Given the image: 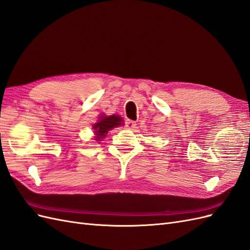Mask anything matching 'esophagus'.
<instances>
[{
  "label": "esophagus",
  "mask_w": 250,
  "mask_h": 250,
  "mask_svg": "<svg viewBox=\"0 0 250 250\" xmlns=\"http://www.w3.org/2000/svg\"><path fill=\"white\" fill-rule=\"evenodd\" d=\"M135 122H133V121H131V120H126V122H125V126H126V128L127 129H133V128H135Z\"/></svg>",
  "instance_id": "1"
}]
</instances>
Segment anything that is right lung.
I'll use <instances>...</instances> for the list:
<instances>
[{
	"instance_id": "add662e5",
	"label": "right lung",
	"mask_w": 250,
	"mask_h": 250,
	"mask_svg": "<svg viewBox=\"0 0 250 250\" xmlns=\"http://www.w3.org/2000/svg\"><path fill=\"white\" fill-rule=\"evenodd\" d=\"M124 121L123 119L116 116V115H112V116H104L102 115L99 118V121H98L97 123L94 124L93 128H94V132H95V141L97 142H100L102 141V139H104L106 137V134L109 130L113 129V128H116L118 126L121 125H124Z\"/></svg>"
}]
</instances>
